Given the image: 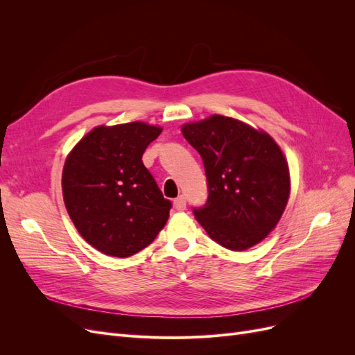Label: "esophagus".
Listing matches in <instances>:
<instances>
[{
  "label": "esophagus",
  "instance_id": "obj_1",
  "mask_svg": "<svg viewBox=\"0 0 355 355\" xmlns=\"http://www.w3.org/2000/svg\"><path fill=\"white\" fill-rule=\"evenodd\" d=\"M173 206H175L176 210H185V207H187V200H185V197H184V196H179L178 198H175Z\"/></svg>",
  "mask_w": 355,
  "mask_h": 355
}]
</instances>
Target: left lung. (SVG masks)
<instances>
[{
	"instance_id": "1",
	"label": "left lung",
	"mask_w": 355,
	"mask_h": 355,
	"mask_svg": "<svg viewBox=\"0 0 355 355\" xmlns=\"http://www.w3.org/2000/svg\"><path fill=\"white\" fill-rule=\"evenodd\" d=\"M182 135L200 153L209 182L206 206L194 210L201 227L235 252L266 239L290 196L282 148L261 128L219 114L184 124Z\"/></svg>"
}]
</instances>
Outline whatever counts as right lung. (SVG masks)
Instances as JSON below:
<instances>
[{"mask_svg": "<svg viewBox=\"0 0 355 355\" xmlns=\"http://www.w3.org/2000/svg\"><path fill=\"white\" fill-rule=\"evenodd\" d=\"M161 132L144 121L98 125L65 159L62 194L69 218L103 254L133 256L164 228L171 202L142 163Z\"/></svg>", "mask_w": 355, "mask_h": 355, "instance_id": "right-lung-1", "label": "right lung"}]
</instances>
